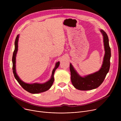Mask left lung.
<instances>
[{"label": "left lung", "mask_w": 121, "mask_h": 121, "mask_svg": "<svg viewBox=\"0 0 121 121\" xmlns=\"http://www.w3.org/2000/svg\"><path fill=\"white\" fill-rule=\"evenodd\" d=\"M100 31L103 36L105 54L102 65L99 71L84 77L80 75L70 63L69 69L71 79L73 86L78 90L82 91L91 90L99 87L103 83L110 68L111 49L109 44V39L107 34L103 30Z\"/></svg>", "instance_id": "left-lung-1"}]
</instances>
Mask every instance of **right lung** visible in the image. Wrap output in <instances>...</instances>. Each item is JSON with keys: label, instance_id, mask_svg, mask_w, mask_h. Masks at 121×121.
<instances>
[{"label": "right lung", "instance_id": "obj_1", "mask_svg": "<svg viewBox=\"0 0 121 121\" xmlns=\"http://www.w3.org/2000/svg\"><path fill=\"white\" fill-rule=\"evenodd\" d=\"M19 38V35H17L15 42V50L14 51L12 57V63H13V72L14 77L18 83L25 90L30 93L31 94H38L42 93L48 91L52 87V85L54 80V74L56 69H57L60 65V62L58 61L56 63L54 68L52 70V74L51 78L48 81L44 82L43 83H27L23 82L19 78L16 73V55L18 50V41Z\"/></svg>", "mask_w": 121, "mask_h": 121}]
</instances>
